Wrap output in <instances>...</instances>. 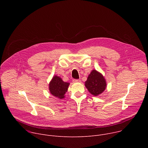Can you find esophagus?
I'll use <instances>...</instances> for the list:
<instances>
[{"label": "esophagus", "mask_w": 148, "mask_h": 148, "mask_svg": "<svg viewBox=\"0 0 148 148\" xmlns=\"http://www.w3.org/2000/svg\"><path fill=\"white\" fill-rule=\"evenodd\" d=\"M80 81H81V80L79 79H73V82H79Z\"/></svg>", "instance_id": "obj_1"}]
</instances>
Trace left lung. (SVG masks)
I'll return each instance as SVG.
<instances>
[{
  "label": "left lung",
  "instance_id": "8db88e82",
  "mask_svg": "<svg viewBox=\"0 0 148 148\" xmlns=\"http://www.w3.org/2000/svg\"><path fill=\"white\" fill-rule=\"evenodd\" d=\"M85 86L91 94L97 96L105 90L107 84L102 75L94 70L88 75Z\"/></svg>",
  "mask_w": 148,
  "mask_h": 148
}]
</instances>
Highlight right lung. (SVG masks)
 <instances>
[{
  "label": "right lung",
  "mask_w": 148,
  "mask_h": 148,
  "mask_svg": "<svg viewBox=\"0 0 148 148\" xmlns=\"http://www.w3.org/2000/svg\"><path fill=\"white\" fill-rule=\"evenodd\" d=\"M69 83L63 81L61 78L54 76L49 84V90L50 93L58 98H64V95L67 91Z\"/></svg>",
  "instance_id": "right-lung-1"
}]
</instances>
